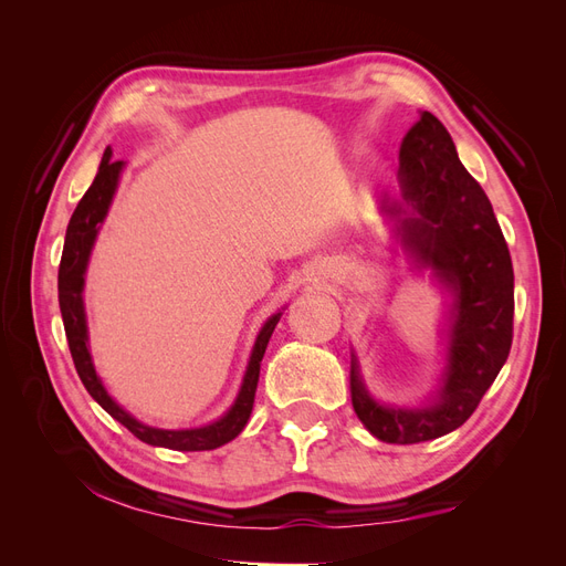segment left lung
Instances as JSON below:
<instances>
[{"instance_id": "left-lung-1", "label": "left lung", "mask_w": 566, "mask_h": 566, "mask_svg": "<svg viewBox=\"0 0 566 566\" xmlns=\"http://www.w3.org/2000/svg\"><path fill=\"white\" fill-rule=\"evenodd\" d=\"M399 200L382 198L416 269H430L453 295L441 389L422 408L375 401L352 358V403L366 430L387 443L449 434L482 401L507 361L515 314L510 250L484 188L462 167L451 134L422 111L399 150Z\"/></svg>"}]
</instances>
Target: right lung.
<instances>
[{"label":"right lung","mask_w":566,"mask_h":566,"mask_svg":"<svg viewBox=\"0 0 566 566\" xmlns=\"http://www.w3.org/2000/svg\"><path fill=\"white\" fill-rule=\"evenodd\" d=\"M111 156H113V150L108 146L104 158H101L94 184L87 188V193H84L82 200L77 202V208L71 217V224H67V231H65V243H63L61 266H59V306H61V316H63L67 347H71V354H73V364L77 368L82 385L87 387V391L92 394V399L101 408H104L108 416H113L117 422H123L136 439H142L144 443H150V447H163V449H175V451L219 449L241 434L243 427L250 420L256 382H260V364L264 358L269 337L281 318V312L273 314L262 325L260 335H256V339H254L248 370L243 375L241 391H238V397H235L233 406L229 408V413L221 416L212 424L196 427V430H158V427H148V424L139 422L134 416H129L123 406H117L111 399V394L106 391L104 382H101V378L96 375V368L92 364V354H90V345H87L90 342L87 316H84V300H82L84 271H87V264H90V254H92V248L96 241V233L108 214L119 172H123V167H125L123 160H113Z\"/></svg>","instance_id":"1"}]
</instances>
